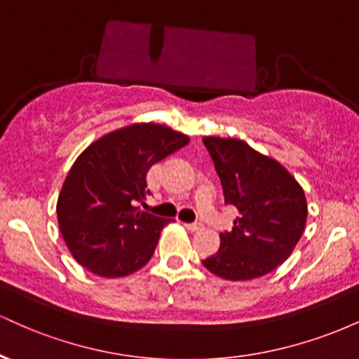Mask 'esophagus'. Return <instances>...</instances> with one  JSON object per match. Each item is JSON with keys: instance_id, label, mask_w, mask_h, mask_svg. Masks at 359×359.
<instances>
[{"instance_id": "obj_1", "label": "esophagus", "mask_w": 359, "mask_h": 359, "mask_svg": "<svg viewBox=\"0 0 359 359\" xmlns=\"http://www.w3.org/2000/svg\"><path fill=\"white\" fill-rule=\"evenodd\" d=\"M185 228H187L189 231L196 233V231H201V229H203V224H201V222H189V224H185Z\"/></svg>"}]
</instances>
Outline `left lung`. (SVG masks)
Segmentation results:
<instances>
[{"label":"left lung","instance_id":"1","mask_svg":"<svg viewBox=\"0 0 359 359\" xmlns=\"http://www.w3.org/2000/svg\"><path fill=\"white\" fill-rule=\"evenodd\" d=\"M224 191V203L240 216L221 246L203 259L226 280H253L273 271L290 257L307 221L302 187L277 160L233 138H203Z\"/></svg>","mask_w":359,"mask_h":359}]
</instances>
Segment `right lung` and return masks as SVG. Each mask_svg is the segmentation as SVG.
Masks as SVG:
<instances>
[{"label": "right lung", "mask_w": 359, "mask_h": 359, "mask_svg": "<svg viewBox=\"0 0 359 359\" xmlns=\"http://www.w3.org/2000/svg\"><path fill=\"white\" fill-rule=\"evenodd\" d=\"M189 143L172 128L138 123L111 131L77 156L57 201L65 245L84 269L116 278L145 266L165 217L142 211L154 163Z\"/></svg>", "instance_id": "add662e5"}]
</instances>
